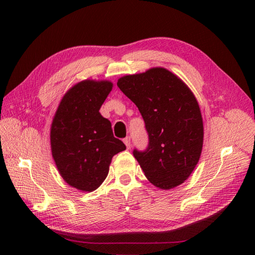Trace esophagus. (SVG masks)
I'll use <instances>...</instances> for the list:
<instances>
[{"label": "esophagus", "instance_id": "esophagus-1", "mask_svg": "<svg viewBox=\"0 0 255 255\" xmlns=\"http://www.w3.org/2000/svg\"><path fill=\"white\" fill-rule=\"evenodd\" d=\"M124 142H125V144H126V147H127V149H129L130 148V145H131V141H130V137H126L124 139Z\"/></svg>", "mask_w": 255, "mask_h": 255}]
</instances>
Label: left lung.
I'll use <instances>...</instances> for the list:
<instances>
[{
	"label": "left lung",
	"mask_w": 255,
	"mask_h": 255,
	"mask_svg": "<svg viewBox=\"0 0 255 255\" xmlns=\"http://www.w3.org/2000/svg\"><path fill=\"white\" fill-rule=\"evenodd\" d=\"M117 86L144 121L148 147L132 151L144 175L162 189L180 185L195 169L203 148L202 114L191 90L163 68L126 75Z\"/></svg>",
	"instance_id": "left-lung-1"
}]
</instances>
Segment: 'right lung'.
<instances>
[{
	"mask_svg": "<svg viewBox=\"0 0 255 255\" xmlns=\"http://www.w3.org/2000/svg\"><path fill=\"white\" fill-rule=\"evenodd\" d=\"M112 88L108 81H82L63 96L53 118L52 156L63 180L80 191L99 187L113 156L126 149L114 137L111 122L100 114Z\"/></svg>",
	"mask_w": 255,
	"mask_h": 255,
	"instance_id": "1",
	"label": "right lung"
}]
</instances>
